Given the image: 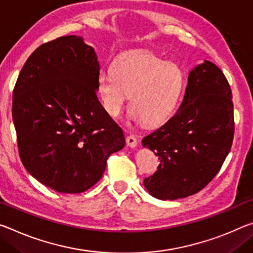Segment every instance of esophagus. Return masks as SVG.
<instances>
[{"label": "esophagus", "instance_id": "obj_1", "mask_svg": "<svg viewBox=\"0 0 253 253\" xmlns=\"http://www.w3.org/2000/svg\"><path fill=\"white\" fill-rule=\"evenodd\" d=\"M126 144L127 146H129L130 148H134L136 147V145H137V139H136L135 136L129 135L126 137Z\"/></svg>", "mask_w": 253, "mask_h": 253}]
</instances>
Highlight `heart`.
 Returning <instances> with one entry per match:
<instances>
[{"label": "heart", "instance_id": "obj_1", "mask_svg": "<svg viewBox=\"0 0 253 253\" xmlns=\"http://www.w3.org/2000/svg\"><path fill=\"white\" fill-rule=\"evenodd\" d=\"M184 86V74L174 63L147 50H129L112 63V71L102 70L98 91L103 109L119 117L130 93V118L154 126L173 114Z\"/></svg>", "mask_w": 253, "mask_h": 253}]
</instances>
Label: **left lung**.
Listing matches in <instances>:
<instances>
[{
	"instance_id": "8db88e82",
	"label": "left lung",
	"mask_w": 253,
	"mask_h": 253,
	"mask_svg": "<svg viewBox=\"0 0 253 253\" xmlns=\"http://www.w3.org/2000/svg\"><path fill=\"white\" fill-rule=\"evenodd\" d=\"M234 135L231 87L214 63L188 74L182 103L168 122L143 138L159 156L158 171L145 178L148 194L161 200L191 196L211 181L230 153Z\"/></svg>"
}]
</instances>
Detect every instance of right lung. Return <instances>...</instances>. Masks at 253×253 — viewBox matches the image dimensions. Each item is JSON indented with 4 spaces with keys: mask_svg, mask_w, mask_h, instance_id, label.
I'll return each mask as SVG.
<instances>
[{
    "mask_svg": "<svg viewBox=\"0 0 253 253\" xmlns=\"http://www.w3.org/2000/svg\"><path fill=\"white\" fill-rule=\"evenodd\" d=\"M100 64L80 36L38 47L13 90L12 118L20 159L40 183L80 194L101 179L125 136L97 97Z\"/></svg>",
    "mask_w": 253,
    "mask_h": 253,
    "instance_id": "obj_1",
    "label": "right lung"
}]
</instances>
